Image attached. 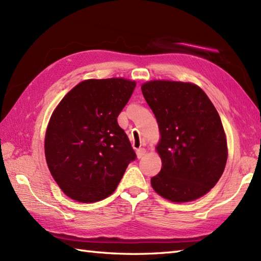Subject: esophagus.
<instances>
[{
    "instance_id": "34e87169",
    "label": "esophagus",
    "mask_w": 261,
    "mask_h": 261,
    "mask_svg": "<svg viewBox=\"0 0 261 261\" xmlns=\"http://www.w3.org/2000/svg\"><path fill=\"white\" fill-rule=\"evenodd\" d=\"M146 152H147V150H146L145 148H139V149H137V157L140 159V158H142L143 156H145Z\"/></svg>"
}]
</instances>
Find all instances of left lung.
<instances>
[{"label":"left lung","instance_id":"obj_1","mask_svg":"<svg viewBox=\"0 0 261 261\" xmlns=\"http://www.w3.org/2000/svg\"><path fill=\"white\" fill-rule=\"evenodd\" d=\"M156 116V150L162 170L151 178L158 195L186 203L204 196L222 176L228 143L218 111L201 87L188 82L153 80L141 85Z\"/></svg>","mask_w":261,"mask_h":261}]
</instances>
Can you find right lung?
I'll list each match as a JSON object with an SVG mask.
<instances>
[{
	"label": "right lung",
	"mask_w": 261,
	"mask_h": 261,
	"mask_svg": "<svg viewBox=\"0 0 261 261\" xmlns=\"http://www.w3.org/2000/svg\"><path fill=\"white\" fill-rule=\"evenodd\" d=\"M135 87V81L122 77L85 80L54 110L45 156L54 179L69 198L81 203L107 198L136 159L116 120Z\"/></svg>",
	"instance_id": "add662e5"
}]
</instances>
